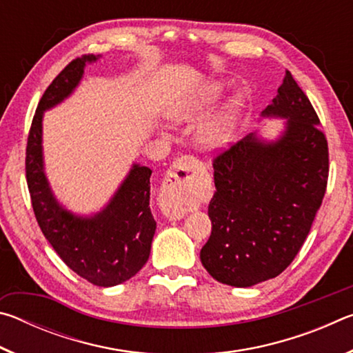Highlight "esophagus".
Segmentation results:
<instances>
[{
  "label": "esophagus",
  "mask_w": 353,
  "mask_h": 353,
  "mask_svg": "<svg viewBox=\"0 0 353 353\" xmlns=\"http://www.w3.org/2000/svg\"><path fill=\"white\" fill-rule=\"evenodd\" d=\"M202 172L204 165L193 155H182L171 165L159 194V204L166 216L171 219H181L183 216L187 212L185 194Z\"/></svg>",
  "instance_id": "1"
}]
</instances>
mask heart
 <instances>
[{
    "instance_id": "1",
    "label": "heart",
    "mask_w": 353,
    "mask_h": 353,
    "mask_svg": "<svg viewBox=\"0 0 353 353\" xmlns=\"http://www.w3.org/2000/svg\"><path fill=\"white\" fill-rule=\"evenodd\" d=\"M221 93H223V85L212 83L202 92L181 101V103L172 107L171 117L177 121H190V119L198 118L208 105L219 98ZM238 112H240V99H230L216 115L202 123L198 128V132H196V139H198L199 145L205 149L224 146L230 140V137L234 135Z\"/></svg>"
}]
</instances>
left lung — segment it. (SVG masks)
Returning a JSON list of instances; mask_svg holds the SVG:
<instances>
[{
  "instance_id": "left-lung-1",
  "label": "left lung",
  "mask_w": 353,
  "mask_h": 353,
  "mask_svg": "<svg viewBox=\"0 0 353 353\" xmlns=\"http://www.w3.org/2000/svg\"><path fill=\"white\" fill-rule=\"evenodd\" d=\"M263 117L286 118L276 141L249 134L213 159L212 235L201 261L218 282L246 288L291 265L324 199L327 139L319 118L286 71Z\"/></svg>"
}]
</instances>
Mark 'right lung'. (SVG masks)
<instances>
[{
	"instance_id": "obj_1",
	"label": "right lung",
	"mask_w": 353,
	"mask_h": 353,
	"mask_svg": "<svg viewBox=\"0 0 353 353\" xmlns=\"http://www.w3.org/2000/svg\"><path fill=\"white\" fill-rule=\"evenodd\" d=\"M99 57V56H98ZM87 54L71 61L50 83L35 110L26 146V182L35 219L57 255L77 276L97 286H115L139 272L149 259L155 221L149 208L152 171L134 165L104 210L73 214L59 204L43 171V112L62 103L81 82Z\"/></svg>"
}]
</instances>
